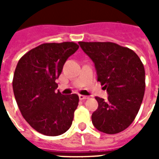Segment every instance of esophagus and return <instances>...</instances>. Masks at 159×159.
<instances>
[{"mask_svg":"<svg viewBox=\"0 0 159 159\" xmlns=\"http://www.w3.org/2000/svg\"><path fill=\"white\" fill-rule=\"evenodd\" d=\"M79 98H80V100H86V99H89V96H87V95H79Z\"/></svg>","mask_w":159,"mask_h":159,"instance_id":"obj_1","label":"esophagus"}]
</instances>
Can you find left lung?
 Returning a JSON list of instances; mask_svg holds the SVG:
<instances>
[{
	"instance_id": "8db88e82",
	"label": "left lung",
	"mask_w": 159,
	"mask_h": 159,
	"mask_svg": "<svg viewBox=\"0 0 159 159\" xmlns=\"http://www.w3.org/2000/svg\"><path fill=\"white\" fill-rule=\"evenodd\" d=\"M95 64L97 80L108 99L95 97L98 108L92 123L99 131L114 134L124 131L134 120L145 91V70L132 49L113 42H79Z\"/></svg>"
}]
</instances>
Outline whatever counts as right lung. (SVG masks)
Wrapping results in <instances>:
<instances>
[{"label": "right lung", "instance_id": "1", "mask_svg": "<svg viewBox=\"0 0 159 159\" xmlns=\"http://www.w3.org/2000/svg\"><path fill=\"white\" fill-rule=\"evenodd\" d=\"M78 48L69 41L44 43L25 54L16 67L12 86L17 106L28 124L44 135H60L71 125L79 96L57 91L56 80Z\"/></svg>", "mask_w": 159, "mask_h": 159}]
</instances>
